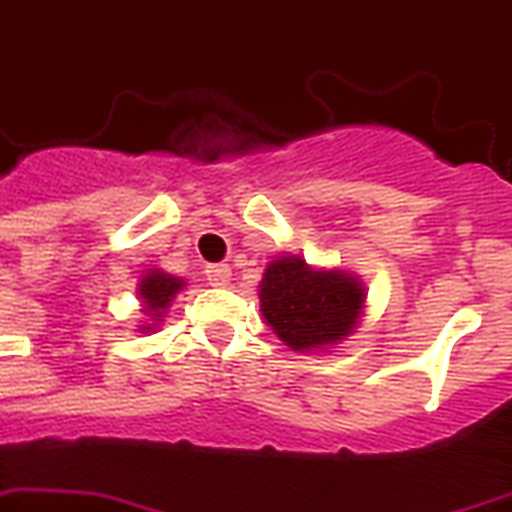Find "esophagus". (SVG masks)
Wrapping results in <instances>:
<instances>
[{
    "mask_svg": "<svg viewBox=\"0 0 512 512\" xmlns=\"http://www.w3.org/2000/svg\"><path fill=\"white\" fill-rule=\"evenodd\" d=\"M207 281L213 286H228L231 281V268L226 263H215V265H207Z\"/></svg>",
    "mask_w": 512,
    "mask_h": 512,
    "instance_id": "1",
    "label": "esophagus"
}]
</instances>
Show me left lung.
Listing matches in <instances>:
<instances>
[{"label": "left lung", "mask_w": 512, "mask_h": 512, "mask_svg": "<svg viewBox=\"0 0 512 512\" xmlns=\"http://www.w3.org/2000/svg\"><path fill=\"white\" fill-rule=\"evenodd\" d=\"M365 307L363 281L344 270L276 257L260 281V313L294 352H321L352 334Z\"/></svg>", "instance_id": "obj_1"}]
</instances>
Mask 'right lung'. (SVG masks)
I'll return each mask as SVG.
<instances>
[{"label": "right lung", "mask_w": 512, "mask_h": 512, "mask_svg": "<svg viewBox=\"0 0 512 512\" xmlns=\"http://www.w3.org/2000/svg\"><path fill=\"white\" fill-rule=\"evenodd\" d=\"M186 286L184 278L170 276L165 270H147L139 281V299H141V313L147 315V326H139V331H155L160 321L168 313L170 302L176 299V294Z\"/></svg>", "instance_id": "1"}]
</instances>
